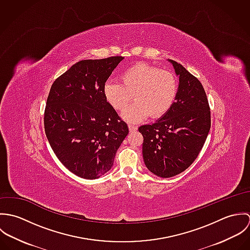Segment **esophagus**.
<instances>
[{"mask_svg":"<svg viewBox=\"0 0 250 250\" xmlns=\"http://www.w3.org/2000/svg\"><path fill=\"white\" fill-rule=\"evenodd\" d=\"M128 127H129L130 132H136V131L138 130V127H137V126H135V125H131V124H130Z\"/></svg>","mask_w":250,"mask_h":250,"instance_id":"1","label":"esophagus"}]
</instances>
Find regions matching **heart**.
<instances>
[{"instance_id": "1", "label": "heart", "mask_w": 250, "mask_h": 250, "mask_svg": "<svg viewBox=\"0 0 250 250\" xmlns=\"http://www.w3.org/2000/svg\"><path fill=\"white\" fill-rule=\"evenodd\" d=\"M121 83L107 81L104 95L107 103L116 110H123L132 95L136 103L122 113L128 122L137 123L147 118H160L173 106L178 94V81L174 74L147 64L137 63L125 69Z\"/></svg>"}]
</instances>
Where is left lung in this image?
<instances>
[{
	"mask_svg": "<svg viewBox=\"0 0 250 250\" xmlns=\"http://www.w3.org/2000/svg\"><path fill=\"white\" fill-rule=\"evenodd\" d=\"M179 78L171 108L155 123L139 128L146 167L162 178L186 170L197 158L211 128V112L201 83L184 66L168 60Z\"/></svg>",
	"mask_w": 250,
	"mask_h": 250,
	"instance_id": "8db88e82",
	"label": "left lung"
}]
</instances>
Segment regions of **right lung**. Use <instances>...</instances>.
<instances>
[{
    "label": "right lung",
    "mask_w": 250,
    "mask_h": 250,
    "mask_svg": "<svg viewBox=\"0 0 250 250\" xmlns=\"http://www.w3.org/2000/svg\"><path fill=\"white\" fill-rule=\"evenodd\" d=\"M123 59L81 61L51 86L44 113L46 137L61 163L81 178L107 173L129 133L104 95L105 83Z\"/></svg>",
    "instance_id": "obj_1"
}]
</instances>
